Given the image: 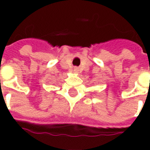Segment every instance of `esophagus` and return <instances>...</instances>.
Returning a JSON list of instances; mask_svg holds the SVG:
<instances>
[{
	"mask_svg": "<svg viewBox=\"0 0 150 150\" xmlns=\"http://www.w3.org/2000/svg\"><path fill=\"white\" fill-rule=\"evenodd\" d=\"M79 71L78 68H77V67H75V69H74V71L77 72V71Z\"/></svg>",
	"mask_w": 150,
	"mask_h": 150,
	"instance_id": "1",
	"label": "esophagus"
}]
</instances>
